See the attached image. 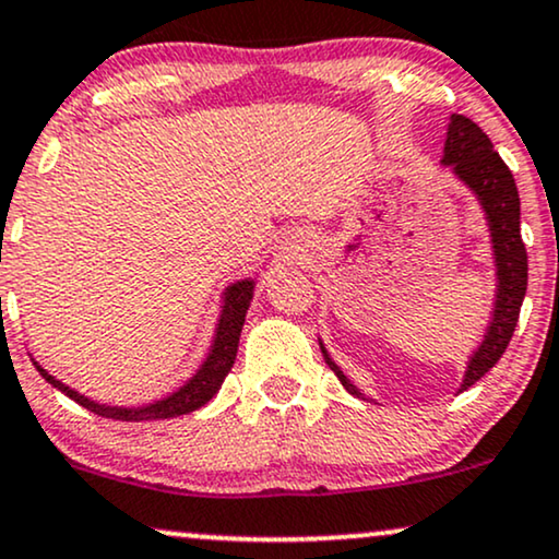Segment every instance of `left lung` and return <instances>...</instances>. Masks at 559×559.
I'll return each instance as SVG.
<instances>
[{
    "label": "left lung",
    "mask_w": 559,
    "mask_h": 559,
    "mask_svg": "<svg viewBox=\"0 0 559 559\" xmlns=\"http://www.w3.org/2000/svg\"><path fill=\"white\" fill-rule=\"evenodd\" d=\"M441 165L451 169V175L469 188V193L477 198L479 209H483L487 231H490L492 260H496V301H492V314L487 322L483 343L472 350L467 358V369L464 379L459 384V392L469 390L475 381L485 377L503 356L508 343H511L515 322H519L521 304L526 296V278H528V260L526 247L521 239V201L515 180L500 154L492 150V141L485 136L475 121L464 116H451L447 129V144H443ZM320 348L324 361L341 384L348 390L353 397L371 400L358 390L353 381L345 377L341 366L330 358L320 337Z\"/></svg>",
    "instance_id": "left-lung-1"
}]
</instances>
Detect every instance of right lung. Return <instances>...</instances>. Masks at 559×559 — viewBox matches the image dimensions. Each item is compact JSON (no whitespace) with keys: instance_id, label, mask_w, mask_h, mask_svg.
Wrapping results in <instances>:
<instances>
[{"instance_id":"obj_1","label":"right lung","mask_w":559,"mask_h":559,"mask_svg":"<svg viewBox=\"0 0 559 559\" xmlns=\"http://www.w3.org/2000/svg\"><path fill=\"white\" fill-rule=\"evenodd\" d=\"M255 284H258L255 278H239L235 284L224 288L222 309H218L216 330H214V337H211L206 358H203L201 366H198L193 377H190L186 384L178 386L175 392H169L167 397L146 402V405H110V402L90 400L84 397L82 392L72 390L69 384H63L61 379H56L53 373H48L44 366L35 361V358L33 364L48 384L67 394L69 400H74L76 405L87 407L90 413L100 415V418L141 423V420H165V418H178V415H188L216 397V392L222 390L224 379H227L231 366H235L239 335H242L247 309H250L252 296H255Z\"/></svg>"}]
</instances>
